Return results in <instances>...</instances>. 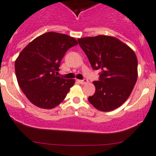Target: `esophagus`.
<instances>
[{"label":"esophagus","mask_w":156,"mask_h":156,"mask_svg":"<svg viewBox=\"0 0 156 156\" xmlns=\"http://www.w3.org/2000/svg\"><path fill=\"white\" fill-rule=\"evenodd\" d=\"M78 81H79V83H81V84H85V83H87L88 82L87 79H86V78H84V79H83V80H78Z\"/></svg>","instance_id":"obj_1"}]
</instances>
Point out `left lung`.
<instances>
[{
  "mask_svg": "<svg viewBox=\"0 0 156 156\" xmlns=\"http://www.w3.org/2000/svg\"><path fill=\"white\" fill-rule=\"evenodd\" d=\"M92 68L99 70L96 92L88 100L96 109L111 111L129 98L137 78V60L128 45L115 37L99 35L78 39Z\"/></svg>",
  "mask_w": 156,
  "mask_h": 156,
  "instance_id": "1",
  "label": "left lung"
}]
</instances>
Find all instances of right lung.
Returning a JSON list of instances; mask_svg holds the SVG:
<instances>
[{"label": "right lung", "instance_id": "right-lung-1", "mask_svg": "<svg viewBox=\"0 0 156 156\" xmlns=\"http://www.w3.org/2000/svg\"><path fill=\"white\" fill-rule=\"evenodd\" d=\"M78 44L73 37L48 32L25 47L15 62L18 83L34 105L51 109L66 96L75 80L57 76L66 52Z\"/></svg>", "mask_w": 156, "mask_h": 156}]
</instances>
